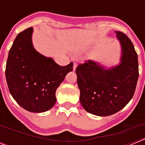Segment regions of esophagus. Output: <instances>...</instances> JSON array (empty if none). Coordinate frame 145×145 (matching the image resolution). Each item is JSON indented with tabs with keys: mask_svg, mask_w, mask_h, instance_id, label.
Wrapping results in <instances>:
<instances>
[{
	"mask_svg": "<svg viewBox=\"0 0 145 145\" xmlns=\"http://www.w3.org/2000/svg\"><path fill=\"white\" fill-rule=\"evenodd\" d=\"M77 63H74V65H73V70H74V71L76 70V68H77Z\"/></svg>",
	"mask_w": 145,
	"mask_h": 145,
	"instance_id": "1",
	"label": "esophagus"
}]
</instances>
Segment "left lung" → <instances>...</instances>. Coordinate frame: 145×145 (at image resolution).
<instances>
[{
  "label": "left lung",
  "mask_w": 145,
  "mask_h": 145,
  "mask_svg": "<svg viewBox=\"0 0 145 145\" xmlns=\"http://www.w3.org/2000/svg\"><path fill=\"white\" fill-rule=\"evenodd\" d=\"M121 52L120 62L109 68L89 60L76 68L80 101L92 114L106 117L118 112L129 102L138 79V55L126 35L115 31Z\"/></svg>",
  "instance_id": "obj_1"
}]
</instances>
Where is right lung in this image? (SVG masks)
Segmentation results:
<instances>
[{"mask_svg":"<svg viewBox=\"0 0 145 145\" xmlns=\"http://www.w3.org/2000/svg\"><path fill=\"white\" fill-rule=\"evenodd\" d=\"M34 29L17 35L6 65V79L12 98L22 108L33 113L47 111L54 106L56 91L73 63L61 67L50 57L37 52L32 43Z\"/></svg>","mask_w":145,"mask_h":145,"instance_id":"add662e5","label":"right lung"}]
</instances>
